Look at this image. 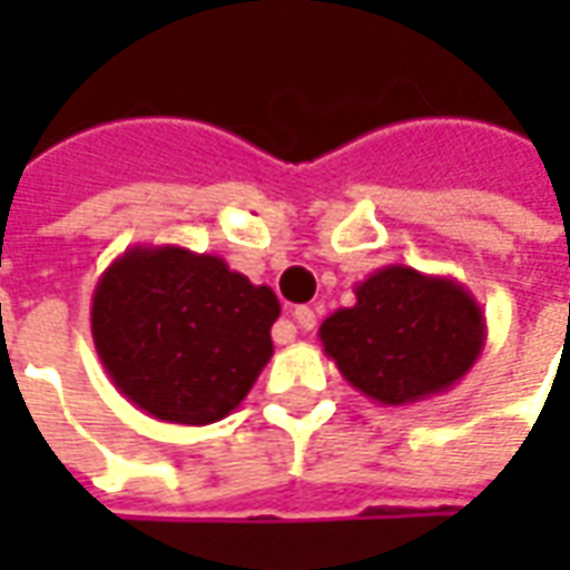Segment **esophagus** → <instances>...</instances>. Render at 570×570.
Returning a JSON list of instances; mask_svg holds the SVG:
<instances>
[{"label":"esophagus","instance_id":"1","mask_svg":"<svg viewBox=\"0 0 570 570\" xmlns=\"http://www.w3.org/2000/svg\"><path fill=\"white\" fill-rule=\"evenodd\" d=\"M293 321L298 323V330H314L317 326V314L302 305V308L293 311Z\"/></svg>","mask_w":570,"mask_h":570}]
</instances>
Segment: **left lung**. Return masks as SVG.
<instances>
[{
	"label": "left lung",
	"instance_id": "obj_1",
	"mask_svg": "<svg viewBox=\"0 0 570 570\" xmlns=\"http://www.w3.org/2000/svg\"><path fill=\"white\" fill-rule=\"evenodd\" d=\"M357 302L321 323V345L342 379L382 406L445 394L485 347V314L464 284L384 265Z\"/></svg>",
	"mask_w": 570,
	"mask_h": 570
}]
</instances>
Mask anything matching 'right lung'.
<instances>
[{"instance_id":"obj_1","label":"right lung","mask_w":570,"mask_h":570,"mask_svg":"<svg viewBox=\"0 0 570 570\" xmlns=\"http://www.w3.org/2000/svg\"><path fill=\"white\" fill-rule=\"evenodd\" d=\"M281 302L225 259L186 247H130L97 281V357L130 403L167 424L232 415L272 360Z\"/></svg>"}]
</instances>
